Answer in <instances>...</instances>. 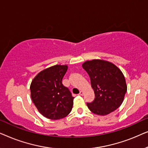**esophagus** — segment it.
<instances>
[{"instance_id": "1", "label": "esophagus", "mask_w": 148, "mask_h": 148, "mask_svg": "<svg viewBox=\"0 0 148 148\" xmlns=\"http://www.w3.org/2000/svg\"><path fill=\"white\" fill-rule=\"evenodd\" d=\"M84 91H80L79 94V96H83V95H84Z\"/></svg>"}]
</instances>
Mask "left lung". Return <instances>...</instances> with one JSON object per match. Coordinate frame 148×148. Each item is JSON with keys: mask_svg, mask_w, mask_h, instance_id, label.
Segmentation results:
<instances>
[{"mask_svg": "<svg viewBox=\"0 0 148 148\" xmlns=\"http://www.w3.org/2000/svg\"><path fill=\"white\" fill-rule=\"evenodd\" d=\"M91 81L95 98L87 106L94 114L104 116L116 110L127 90L125 76L118 66L108 60L94 59L82 64Z\"/></svg>", "mask_w": 148, "mask_h": 148, "instance_id": "8db88e82", "label": "left lung"}]
</instances>
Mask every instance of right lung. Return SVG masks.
Listing matches in <instances>:
<instances>
[{"instance_id":"1","label":"right lung","mask_w":148,"mask_h":148,"mask_svg":"<svg viewBox=\"0 0 148 148\" xmlns=\"http://www.w3.org/2000/svg\"><path fill=\"white\" fill-rule=\"evenodd\" d=\"M67 69L66 64L50 66L38 73L30 85L32 102L47 119H62L72 110L74 98L62 84Z\"/></svg>"}]
</instances>
